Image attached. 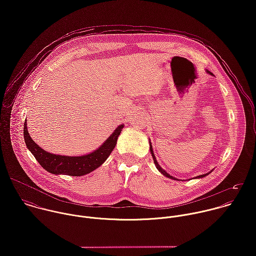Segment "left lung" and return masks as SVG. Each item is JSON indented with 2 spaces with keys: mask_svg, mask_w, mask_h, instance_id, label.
<instances>
[{
  "mask_svg": "<svg viewBox=\"0 0 256 256\" xmlns=\"http://www.w3.org/2000/svg\"><path fill=\"white\" fill-rule=\"evenodd\" d=\"M208 74H210V75H212V72H210V70H206ZM150 150H151V153H152V157H153V160H154V163H155V165H156V167H157V169L163 174V175H165L166 177H168V178H171V179H174V180H177L175 177H173V176H171V175H169L165 170H163L162 168H161V166L158 164V162H157V160H156V157H155V155H154V153H153V148H152V144H150ZM206 175H208V174H204V175H200V176H198L196 178H202V177H204Z\"/></svg>",
  "mask_w": 256,
  "mask_h": 256,
  "instance_id": "8db88e82",
  "label": "left lung"
}]
</instances>
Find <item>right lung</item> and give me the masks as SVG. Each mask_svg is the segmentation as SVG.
<instances>
[{
    "instance_id": "obj_1",
    "label": "right lung",
    "mask_w": 256,
    "mask_h": 256,
    "mask_svg": "<svg viewBox=\"0 0 256 256\" xmlns=\"http://www.w3.org/2000/svg\"><path fill=\"white\" fill-rule=\"evenodd\" d=\"M124 126H118V128L112 132L97 150L94 152L80 156V157H70L50 154L42 149L38 144H36L34 140L30 138L26 122H24V140L28 150L33 154L35 159L50 173L52 174H66L70 176H82L98 168L104 163V161L110 155L112 150L116 146V140L120 134Z\"/></svg>"
}]
</instances>
